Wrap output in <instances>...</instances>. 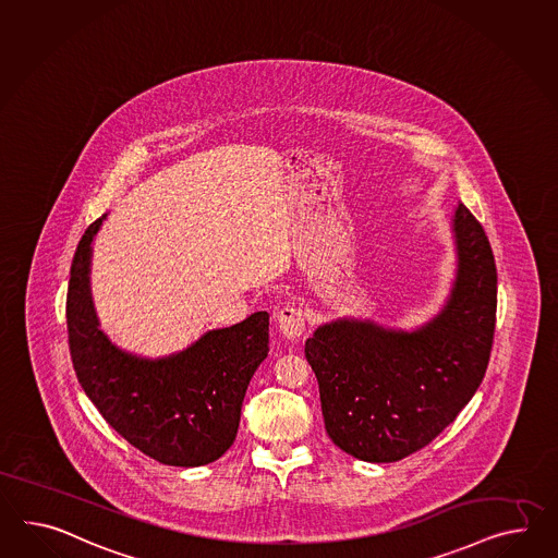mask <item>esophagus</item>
I'll return each instance as SVG.
<instances>
[{"instance_id": "34e87169", "label": "esophagus", "mask_w": 558, "mask_h": 558, "mask_svg": "<svg viewBox=\"0 0 558 558\" xmlns=\"http://www.w3.org/2000/svg\"><path fill=\"white\" fill-rule=\"evenodd\" d=\"M277 328L287 340H300L305 331V312L298 305H286L277 315Z\"/></svg>"}]
</instances>
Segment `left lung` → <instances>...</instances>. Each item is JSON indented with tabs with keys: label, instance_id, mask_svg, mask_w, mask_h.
<instances>
[{
	"label": "left lung",
	"instance_id": "8db88e82",
	"mask_svg": "<svg viewBox=\"0 0 558 558\" xmlns=\"http://www.w3.org/2000/svg\"><path fill=\"white\" fill-rule=\"evenodd\" d=\"M453 234L458 277L441 314L423 328L338 319L305 342L329 439L356 459L390 463L423 449L484 380L496 329V260L463 204Z\"/></svg>",
	"mask_w": 558,
	"mask_h": 558
}]
</instances>
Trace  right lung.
Returning a JSON list of instances; mask_svg holds the SVG:
<instances>
[{
	"label": "right lung",
	"instance_id": "obj_1",
	"mask_svg": "<svg viewBox=\"0 0 558 558\" xmlns=\"http://www.w3.org/2000/svg\"><path fill=\"white\" fill-rule=\"evenodd\" d=\"M105 216L85 230L72 258L66 328L76 378L102 418L147 458L178 468L213 463L234 441L246 386L269 352V314L206 331L159 360L119 350L99 329L88 286Z\"/></svg>",
	"mask_w": 558,
	"mask_h": 558
}]
</instances>
